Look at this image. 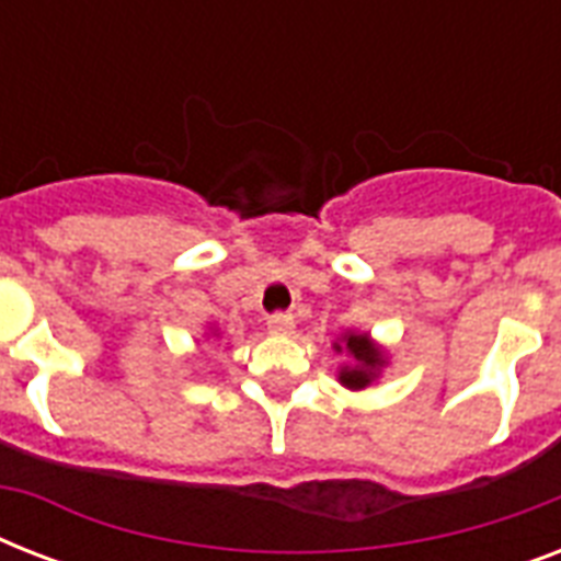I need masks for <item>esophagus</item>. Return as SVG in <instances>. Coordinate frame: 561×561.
Wrapping results in <instances>:
<instances>
[{"label": "esophagus", "mask_w": 561, "mask_h": 561, "mask_svg": "<svg viewBox=\"0 0 561 561\" xmlns=\"http://www.w3.org/2000/svg\"><path fill=\"white\" fill-rule=\"evenodd\" d=\"M267 329H271L273 334H290V332H294V317H290V314L267 317Z\"/></svg>", "instance_id": "1"}]
</instances>
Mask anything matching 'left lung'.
I'll list each match as a JSON object with an SVG mask.
<instances>
[{"label":"left lung","mask_w":561,"mask_h":561,"mask_svg":"<svg viewBox=\"0 0 561 561\" xmlns=\"http://www.w3.org/2000/svg\"><path fill=\"white\" fill-rule=\"evenodd\" d=\"M332 350L337 355H346L350 364H341L337 369V381L352 392H360L373 387L381 378L383 367L390 364V355L383 350L381 343L373 341L369 332H343L337 341L332 343Z\"/></svg>","instance_id":"left-lung-1"}]
</instances>
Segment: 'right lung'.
<instances>
[{"mask_svg":"<svg viewBox=\"0 0 561 561\" xmlns=\"http://www.w3.org/2000/svg\"><path fill=\"white\" fill-rule=\"evenodd\" d=\"M206 337H218V329H211V325H209V332H206Z\"/></svg>","mask_w":561,"mask_h":561,"instance_id":"add662e5","label":"right lung"}]
</instances>
